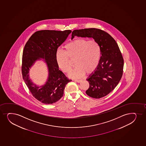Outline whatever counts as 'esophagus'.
Returning <instances> with one entry per match:
<instances>
[{"label":"esophagus","mask_w":146,"mask_h":146,"mask_svg":"<svg viewBox=\"0 0 146 146\" xmlns=\"http://www.w3.org/2000/svg\"><path fill=\"white\" fill-rule=\"evenodd\" d=\"M81 80H74V81L77 82V83H80L81 82Z\"/></svg>","instance_id":"obj_1"}]
</instances>
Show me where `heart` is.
Listing matches in <instances>:
<instances>
[{
    "label": "heart",
    "mask_w": 146,
    "mask_h": 146,
    "mask_svg": "<svg viewBox=\"0 0 146 146\" xmlns=\"http://www.w3.org/2000/svg\"><path fill=\"white\" fill-rule=\"evenodd\" d=\"M101 54L100 46L97 41L78 39L66 45L64 52L58 50L55 59L59 68L66 73L71 69L68 58L74 59L76 67L69 72L68 76L78 78L85 73L91 74L95 70L99 65Z\"/></svg>",
    "instance_id": "1"
}]
</instances>
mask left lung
Here are the masks:
<instances>
[{
  "label": "left lung",
  "mask_w": 146,
  "mask_h": 146,
  "mask_svg": "<svg viewBox=\"0 0 146 146\" xmlns=\"http://www.w3.org/2000/svg\"><path fill=\"white\" fill-rule=\"evenodd\" d=\"M75 36L92 38L100 46L99 65L86 79L90 86L86 93L96 99L104 97L114 90L122 76L124 60L117 44L107 33L98 29L74 30L71 39Z\"/></svg>",
  "instance_id": "obj_1"
}]
</instances>
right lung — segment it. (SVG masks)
<instances>
[{
  "instance_id": "right-lung-1",
  "label": "right lung",
  "mask_w": 146,
  "mask_h": 146,
  "mask_svg": "<svg viewBox=\"0 0 146 146\" xmlns=\"http://www.w3.org/2000/svg\"><path fill=\"white\" fill-rule=\"evenodd\" d=\"M71 32L70 30L37 31L31 36L24 48L23 78L33 96L44 104H53L60 100L63 96L66 85L72 81L59 70L55 59L58 48L65 42ZM38 60H43L48 70L46 82L40 86L32 82L28 74L29 69Z\"/></svg>"
}]
</instances>
